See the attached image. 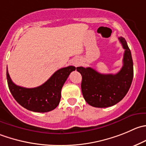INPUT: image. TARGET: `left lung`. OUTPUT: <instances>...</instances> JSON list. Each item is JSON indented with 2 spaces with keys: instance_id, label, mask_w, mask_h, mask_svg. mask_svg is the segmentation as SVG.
I'll list each match as a JSON object with an SVG mask.
<instances>
[{
  "instance_id": "8db88e82",
  "label": "left lung",
  "mask_w": 146,
  "mask_h": 146,
  "mask_svg": "<svg viewBox=\"0 0 146 146\" xmlns=\"http://www.w3.org/2000/svg\"><path fill=\"white\" fill-rule=\"evenodd\" d=\"M125 49L122 68L116 74H101L90 67H77L81 74L85 100L96 108H107L121 101L128 93L133 78V63L126 40L118 38Z\"/></svg>"
}]
</instances>
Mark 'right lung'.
Listing matches in <instances>:
<instances>
[{
    "instance_id": "add662e5",
    "label": "right lung",
    "mask_w": 146,
    "mask_h": 146,
    "mask_svg": "<svg viewBox=\"0 0 146 146\" xmlns=\"http://www.w3.org/2000/svg\"><path fill=\"white\" fill-rule=\"evenodd\" d=\"M75 70L76 67L72 66L60 68L41 86L26 88L12 81L7 68V81L11 94L21 106L33 112L46 113L53 111L58 106L62 87L70 73Z\"/></svg>"
}]
</instances>
